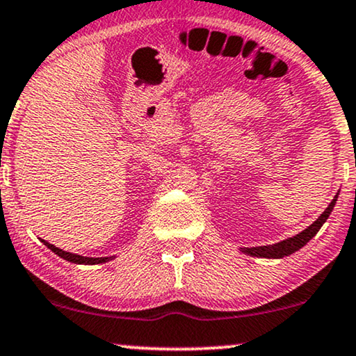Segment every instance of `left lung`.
Wrapping results in <instances>:
<instances>
[{
    "mask_svg": "<svg viewBox=\"0 0 356 356\" xmlns=\"http://www.w3.org/2000/svg\"><path fill=\"white\" fill-rule=\"evenodd\" d=\"M335 201H337V196L332 199V202L329 204V207L325 209V211L321 213L318 220L314 223H311V225L303 230L298 235L291 236V238H286V240L280 241V243H275V245H269V246H256V248H243V252L245 254H250V256H254V257H272V259H280V257H285V256H290L293 254L295 251H298L300 248H303L306 243H308L311 238H313L316 233L319 232V228L324 225V222L327 220L330 212H332V209L335 206Z\"/></svg>",
    "mask_w": 356,
    "mask_h": 356,
    "instance_id": "obj_1",
    "label": "left lung"
}]
</instances>
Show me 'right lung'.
<instances>
[{
	"label": "right lung",
	"mask_w": 356,
	"mask_h": 356,
	"mask_svg": "<svg viewBox=\"0 0 356 356\" xmlns=\"http://www.w3.org/2000/svg\"><path fill=\"white\" fill-rule=\"evenodd\" d=\"M43 245H45L48 250H51L55 254H58L60 257H63V259L70 261V262H74V264H102V262H108L113 259V256L111 257H86V256H79V254H72V252H66L60 250V248L53 246L50 245V243L42 240Z\"/></svg>",
	"instance_id": "add662e5"
}]
</instances>
